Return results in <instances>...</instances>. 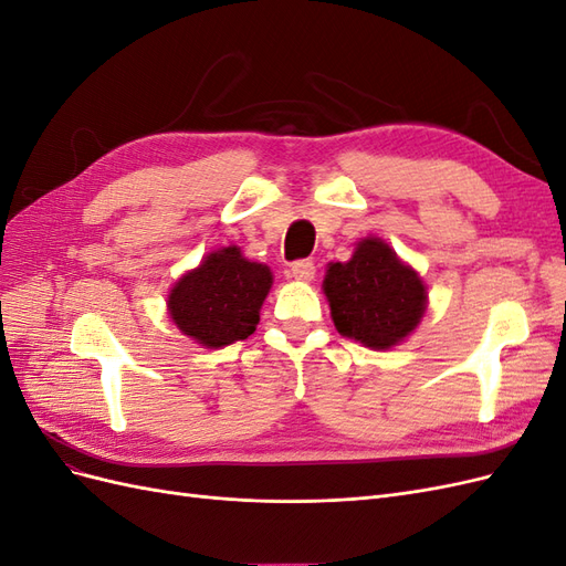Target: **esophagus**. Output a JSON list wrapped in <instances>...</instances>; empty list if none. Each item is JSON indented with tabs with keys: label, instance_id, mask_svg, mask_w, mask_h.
<instances>
[{
	"label": "esophagus",
	"instance_id": "34e87169",
	"mask_svg": "<svg viewBox=\"0 0 566 566\" xmlns=\"http://www.w3.org/2000/svg\"><path fill=\"white\" fill-rule=\"evenodd\" d=\"M290 276L297 279V281L310 283L316 276V266H314L312 260H300V262H295L293 266H290Z\"/></svg>",
	"mask_w": 566,
	"mask_h": 566
}]
</instances>
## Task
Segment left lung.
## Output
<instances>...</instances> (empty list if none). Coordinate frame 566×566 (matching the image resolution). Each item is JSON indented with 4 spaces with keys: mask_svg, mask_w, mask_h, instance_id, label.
I'll return each instance as SVG.
<instances>
[{
    "mask_svg": "<svg viewBox=\"0 0 566 566\" xmlns=\"http://www.w3.org/2000/svg\"><path fill=\"white\" fill-rule=\"evenodd\" d=\"M323 293L339 335L370 349H391L427 310V285L380 238L356 243L349 262H331Z\"/></svg>",
    "mask_w": 566,
    "mask_h": 566,
    "instance_id": "8db88e82",
    "label": "left lung"
}]
</instances>
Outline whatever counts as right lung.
Here are the masks:
<instances>
[{"label":"right lung","instance_id":"obj_1","mask_svg":"<svg viewBox=\"0 0 566 566\" xmlns=\"http://www.w3.org/2000/svg\"><path fill=\"white\" fill-rule=\"evenodd\" d=\"M271 283L266 264L250 262L241 248L229 245L184 273L169 290L167 312L200 347L219 349L254 333Z\"/></svg>","mask_w":566,"mask_h":566}]
</instances>
